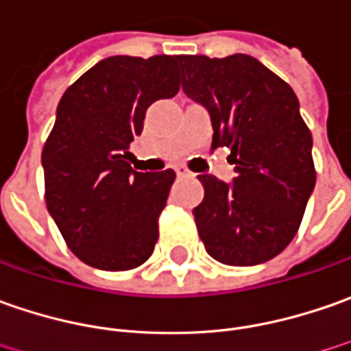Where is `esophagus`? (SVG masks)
I'll return each mask as SVG.
<instances>
[{
  "label": "esophagus",
  "mask_w": 351,
  "mask_h": 351,
  "mask_svg": "<svg viewBox=\"0 0 351 351\" xmlns=\"http://www.w3.org/2000/svg\"><path fill=\"white\" fill-rule=\"evenodd\" d=\"M175 171H176V175H178V176H190V175H192V173L188 171L186 167H182V165H178Z\"/></svg>",
  "instance_id": "esophagus-1"
}]
</instances>
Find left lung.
<instances>
[{
    "instance_id": "obj_1",
    "label": "left lung",
    "mask_w": 351,
    "mask_h": 351,
    "mask_svg": "<svg viewBox=\"0 0 351 351\" xmlns=\"http://www.w3.org/2000/svg\"><path fill=\"white\" fill-rule=\"evenodd\" d=\"M178 62L184 93L210 112L212 147L231 149L237 173L233 184L199 175V239L221 264H262L293 241L317 182L299 101L252 56H182Z\"/></svg>"
}]
</instances>
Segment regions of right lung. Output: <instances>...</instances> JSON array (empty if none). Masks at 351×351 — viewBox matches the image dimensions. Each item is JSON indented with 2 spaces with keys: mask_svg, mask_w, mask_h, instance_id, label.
<instances>
[{
  "mask_svg": "<svg viewBox=\"0 0 351 351\" xmlns=\"http://www.w3.org/2000/svg\"><path fill=\"white\" fill-rule=\"evenodd\" d=\"M180 56H112L67 87L43 149L44 198L69 250L122 272L152 256L175 171L138 173L128 147L149 104L175 97Z\"/></svg>",
  "mask_w": 351,
  "mask_h": 351,
  "instance_id": "right-lung-1",
  "label": "right lung"
}]
</instances>
